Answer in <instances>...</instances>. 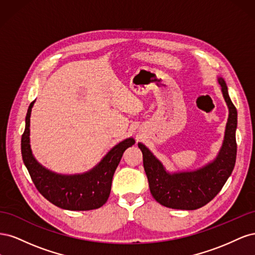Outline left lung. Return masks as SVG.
Masks as SVG:
<instances>
[{"label": "left lung", "instance_id": "obj_1", "mask_svg": "<svg viewBox=\"0 0 255 255\" xmlns=\"http://www.w3.org/2000/svg\"><path fill=\"white\" fill-rule=\"evenodd\" d=\"M217 80L228 105L229 117L222 145L212 161L192 171L169 172L143 143L138 142L151 194L166 207L192 211L204 206L217 196L233 171L237 152V111L231 101L225 80L219 76Z\"/></svg>", "mask_w": 255, "mask_h": 255}]
</instances>
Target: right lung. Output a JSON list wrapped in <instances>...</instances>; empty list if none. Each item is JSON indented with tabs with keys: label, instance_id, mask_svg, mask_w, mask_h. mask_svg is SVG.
<instances>
[{
	"label": "right lung",
	"instance_id": "add662e5",
	"mask_svg": "<svg viewBox=\"0 0 255 255\" xmlns=\"http://www.w3.org/2000/svg\"><path fill=\"white\" fill-rule=\"evenodd\" d=\"M34 103L29 104L25 117L21 153L36 188L48 201L63 210L90 211L101 207L110 197L113 176L123 152L135 143V139L129 137L116 144L89 171L78 174L56 173L38 163L30 149L29 122Z\"/></svg>",
	"mask_w": 255,
	"mask_h": 255
}]
</instances>
